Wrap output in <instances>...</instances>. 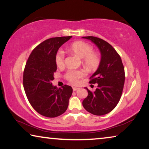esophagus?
Listing matches in <instances>:
<instances>
[{"label":"esophagus","mask_w":149,"mask_h":149,"mask_svg":"<svg viewBox=\"0 0 149 149\" xmlns=\"http://www.w3.org/2000/svg\"><path fill=\"white\" fill-rule=\"evenodd\" d=\"M79 89V88H77V87H72V90H73V91H76L77 90H78Z\"/></svg>","instance_id":"1"}]
</instances>
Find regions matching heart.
Returning a JSON list of instances; mask_svg holds the SVG:
<instances>
[{"label": "heart", "mask_w": 149, "mask_h": 149, "mask_svg": "<svg viewBox=\"0 0 149 149\" xmlns=\"http://www.w3.org/2000/svg\"><path fill=\"white\" fill-rule=\"evenodd\" d=\"M69 51L81 58L83 65L89 69H95L99 66L100 58L91 45L82 41L73 42L68 48ZM64 52L62 50L58 51L56 55V63L59 67L64 65ZM85 75L83 70H68L65 74L66 79L73 84L77 83L79 79Z\"/></svg>", "instance_id": "heart-1"}]
</instances>
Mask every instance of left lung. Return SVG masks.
Here are the masks:
<instances>
[{
    "label": "left lung",
    "mask_w": 149,
    "mask_h": 149,
    "mask_svg": "<svg viewBox=\"0 0 149 149\" xmlns=\"http://www.w3.org/2000/svg\"><path fill=\"white\" fill-rule=\"evenodd\" d=\"M83 38L94 43L101 56L97 70L89 81L97 84V87L93 92L85 87L88 95L83 100V105L89 113L103 116L113 110L119 102L124 85V68L120 55L109 43L93 36Z\"/></svg>",
    "instance_id": "8db88e82"
}]
</instances>
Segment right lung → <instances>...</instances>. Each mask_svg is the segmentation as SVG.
<instances>
[{
	"label": "right lung",
	"mask_w": 149,
	"mask_h": 149,
	"mask_svg": "<svg viewBox=\"0 0 149 149\" xmlns=\"http://www.w3.org/2000/svg\"><path fill=\"white\" fill-rule=\"evenodd\" d=\"M72 36L49 38L31 52L23 72V87L31 106L41 115L55 118L68 108L72 95L70 86H53L54 73L57 70L56 55L60 47Z\"/></svg>",
	"instance_id": "right-lung-1"
}]
</instances>
